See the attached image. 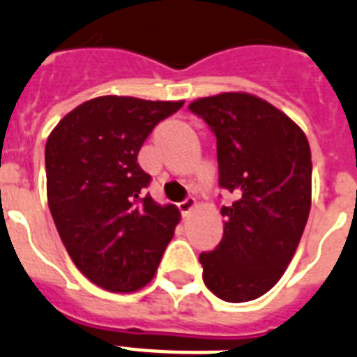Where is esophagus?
I'll return each mask as SVG.
<instances>
[{
	"mask_svg": "<svg viewBox=\"0 0 357 357\" xmlns=\"http://www.w3.org/2000/svg\"><path fill=\"white\" fill-rule=\"evenodd\" d=\"M178 206H179V210H181L183 217H187V215H190L192 210H194L197 206V201L194 199V197H187V199L181 201V203H179Z\"/></svg>",
	"mask_w": 357,
	"mask_h": 357,
	"instance_id": "obj_1",
	"label": "esophagus"
}]
</instances>
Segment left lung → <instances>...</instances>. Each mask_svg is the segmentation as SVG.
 <instances>
[{
    "label": "left lung",
    "instance_id": "1",
    "mask_svg": "<svg viewBox=\"0 0 357 357\" xmlns=\"http://www.w3.org/2000/svg\"><path fill=\"white\" fill-rule=\"evenodd\" d=\"M217 138L219 185L235 201L222 206L219 246L201 253L203 280L225 302L268 293L293 259L311 210V147L293 120L244 91L188 105Z\"/></svg>",
    "mask_w": 357,
    "mask_h": 357
}]
</instances>
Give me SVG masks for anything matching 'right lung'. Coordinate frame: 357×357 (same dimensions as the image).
<instances>
[{"label": "right lung", "mask_w": 357, "mask_h": 357, "mask_svg": "<svg viewBox=\"0 0 357 357\" xmlns=\"http://www.w3.org/2000/svg\"><path fill=\"white\" fill-rule=\"evenodd\" d=\"M183 104L105 95L77 105L50 132V212L73 264L104 289L147 286L174 235L181 213L144 196L151 176L138 153L154 126Z\"/></svg>", "instance_id": "right-lung-1"}]
</instances>
